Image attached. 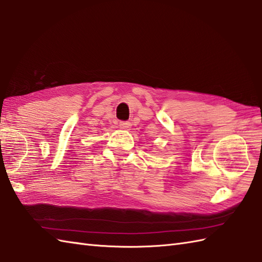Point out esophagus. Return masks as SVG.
<instances>
[{"instance_id": "obj_1", "label": "esophagus", "mask_w": 262, "mask_h": 262, "mask_svg": "<svg viewBox=\"0 0 262 262\" xmlns=\"http://www.w3.org/2000/svg\"><path fill=\"white\" fill-rule=\"evenodd\" d=\"M119 128H121V129H128V128H130V122L129 121H119Z\"/></svg>"}]
</instances>
